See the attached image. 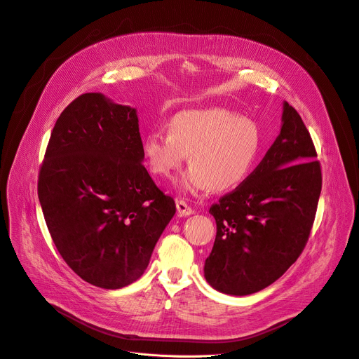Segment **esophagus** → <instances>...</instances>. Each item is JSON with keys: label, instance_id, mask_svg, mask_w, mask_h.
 I'll return each mask as SVG.
<instances>
[{"label": "esophagus", "instance_id": "obj_1", "mask_svg": "<svg viewBox=\"0 0 359 359\" xmlns=\"http://www.w3.org/2000/svg\"><path fill=\"white\" fill-rule=\"evenodd\" d=\"M176 209H177V213L180 215V217H190L195 210L187 206V203L184 201H177L176 202Z\"/></svg>", "mask_w": 359, "mask_h": 359}]
</instances>
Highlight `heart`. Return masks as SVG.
<instances>
[{
    "label": "heart",
    "mask_w": 359,
    "mask_h": 359,
    "mask_svg": "<svg viewBox=\"0 0 359 359\" xmlns=\"http://www.w3.org/2000/svg\"><path fill=\"white\" fill-rule=\"evenodd\" d=\"M261 146L257 124L224 108L187 109L167 123V134L154 131L142 141V153L154 176L170 180L186 161L180 179L187 194L228 192L250 175Z\"/></svg>",
    "instance_id": "1"
}]
</instances>
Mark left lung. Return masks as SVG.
Listing matches in <instances>:
<instances>
[{"mask_svg": "<svg viewBox=\"0 0 359 359\" xmlns=\"http://www.w3.org/2000/svg\"><path fill=\"white\" fill-rule=\"evenodd\" d=\"M312 137L297 111L283 102L280 134L255 170L210 206L217 238L205 278L231 296L257 293L302 254L322 190Z\"/></svg>", "mask_w": 359, "mask_h": 359, "instance_id": "1", "label": "left lung"}]
</instances>
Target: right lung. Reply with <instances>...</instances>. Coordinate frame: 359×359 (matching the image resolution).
<instances>
[{
    "label": "right lung",
    "instance_id": "obj_1",
    "mask_svg": "<svg viewBox=\"0 0 359 359\" xmlns=\"http://www.w3.org/2000/svg\"><path fill=\"white\" fill-rule=\"evenodd\" d=\"M137 109L83 93L57 118L37 192L52 240L82 280L115 290L138 280L176 213L142 165Z\"/></svg>",
    "mask_w": 359,
    "mask_h": 359
}]
</instances>
